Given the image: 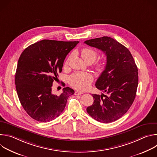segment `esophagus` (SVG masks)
Here are the masks:
<instances>
[{
  "label": "esophagus",
  "mask_w": 157,
  "mask_h": 157,
  "mask_svg": "<svg viewBox=\"0 0 157 157\" xmlns=\"http://www.w3.org/2000/svg\"><path fill=\"white\" fill-rule=\"evenodd\" d=\"M84 93L82 92V91H76L75 93V95H81L82 94H83Z\"/></svg>",
  "instance_id": "esophagus-1"
}]
</instances>
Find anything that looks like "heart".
Listing matches in <instances>:
<instances>
[{
    "label": "heart",
    "mask_w": 157,
    "mask_h": 157,
    "mask_svg": "<svg viewBox=\"0 0 157 157\" xmlns=\"http://www.w3.org/2000/svg\"><path fill=\"white\" fill-rule=\"evenodd\" d=\"M81 54L82 58L85 61L94 62L98 56L96 51L92 48H84L81 50ZM70 58L66 61L65 64H67L69 62ZM106 62L105 61H101L95 64V68L99 73H102L105 69ZM70 84L75 88L79 90H86L93 81L92 76L87 73L85 72H76L73 74L69 78Z\"/></svg>",
    "instance_id": "1"
}]
</instances>
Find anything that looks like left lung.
<instances>
[{"label":"left lung","mask_w":157,"mask_h":157,"mask_svg":"<svg viewBox=\"0 0 157 157\" xmlns=\"http://www.w3.org/2000/svg\"><path fill=\"white\" fill-rule=\"evenodd\" d=\"M84 43L102 51L107 58L105 69L96 82V87L106 94H93L94 102L87 107V113L102 123L116 121L127 113L135 99L137 66L130 51L110 37L91 39Z\"/></svg>","instance_id":"1"}]
</instances>
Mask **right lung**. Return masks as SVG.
Returning <instances> with one entry per match:
<instances>
[{"mask_svg":"<svg viewBox=\"0 0 157 157\" xmlns=\"http://www.w3.org/2000/svg\"><path fill=\"white\" fill-rule=\"evenodd\" d=\"M79 41L43 40L31 44L21 53L17 64L15 82L20 102L33 119L47 122L63 111L73 89L66 87L63 93H52L54 80L62 71L63 62Z\"/></svg>","mask_w":157,"mask_h":157,"instance_id":"obj_1","label":"right lung"}]
</instances>
